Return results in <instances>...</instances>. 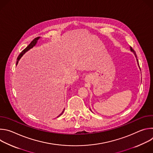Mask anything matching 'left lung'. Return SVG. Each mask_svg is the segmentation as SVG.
<instances>
[{
    "mask_svg": "<svg viewBox=\"0 0 153 153\" xmlns=\"http://www.w3.org/2000/svg\"><path fill=\"white\" fill-rule=\"evenodd\" d=\"M130 50H131V52H133V53H134V56H135V57H136V60H137V64H138V66H139V67H139V63H138V60H137V56H136V52L134 51V50L131 48V47H130ZM90 110L91 111V109H90Z\"/></svg>",
    "mask_w": 153,
    "mask_h": 153,
    "instance_id": "1",
    "label": "left lung"
}]
</instances>
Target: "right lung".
I'll use <instances>...</instances> for the list:
<instances>
[{
    "mask_svg": "<svg viewBox=\"0 0 153 153\" xmlns=\"http://www.w3.org/2000/svg\"><path fill=\"white\" fill-rule=\"evenodd\" d=\"M40 37H36V38H35L29 44V45L27 47V48H25V49H24L21 52V53L19 55V56H18V57H17V62H16V65L18 64V63H19V60L20 59V58L22 57V56L26 53V52H27L28 51H29L30 49H31L32 48H33L36 45V43H37V41H38V40L40 39ZM64 110H65V109L64 110H63V111L60 113V115H59V116H57V117H59L60 115H62V114H63V111H64Z\"/></svg>",
    "mask_w": 153,
    "mask_h": 153,
    "instance_id": "right-lung-1",
    "label": "right lung"
}]
</instances>
